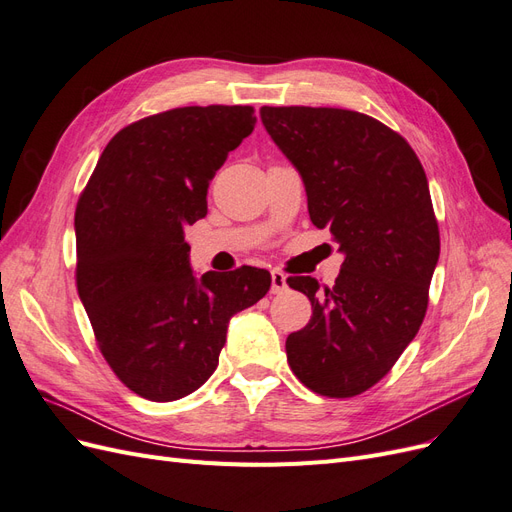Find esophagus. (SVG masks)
Segmentation results:
<instances>
[{"label":"esophagus","instance_id":"esophagus-1","mask_svg":"<svg viewBox=\"0 0 512 512\" xmlns=\"http://www.w3.org/2000/svg\"><path fill=\"white\" fill-rule=\"evenodd\" d=\"M286 288H288L286 275H284L282 271H273V273H271V292H273V294H282Z\"/></svg>","mask_w":512,"mask_h":512}]
</instances>
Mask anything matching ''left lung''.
Masks as SVG:
<instances>
[{
  "label": "left lung",
  "instance_id": "8db88e82",
  "mask_svg": "<svg viewBox=\"0 0 512 512\" xmlns=\"http://www.w3.org/2000/svg\"><path fill=\"white\" fill-rule=\"evenodd\" d=\"M260 119L299 170L309 218L344 254L333 288L288 277L312 301V320L286 339L290 369L318 395L354 397L389 374L427 312L440 232L423 164L356 111L262 106Z\"/></svg>",
  "mask_w": 512,
  "mask_h": 512
}]
</instances>
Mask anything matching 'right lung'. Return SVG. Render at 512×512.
<instances>
[{
  "label": "right lung",
  "instance_id": "add662e5",
  "mask_svg": "<svg viewBox=\"0 0 512 512\" xmlns=\"http://www.w3.org/2000/svg\"><path fill=\"white\" fill-rule=\"evenodd\" d=\"M256 126L252 106H183L119 130L74 213L76 288L106 363L130 391L175 401L218 367L230 318L271 288L265 269L196 277L183 228Z\"/></svg>",
  "mask_w": 512,
  "mask_h": 512
}]
</instances>
